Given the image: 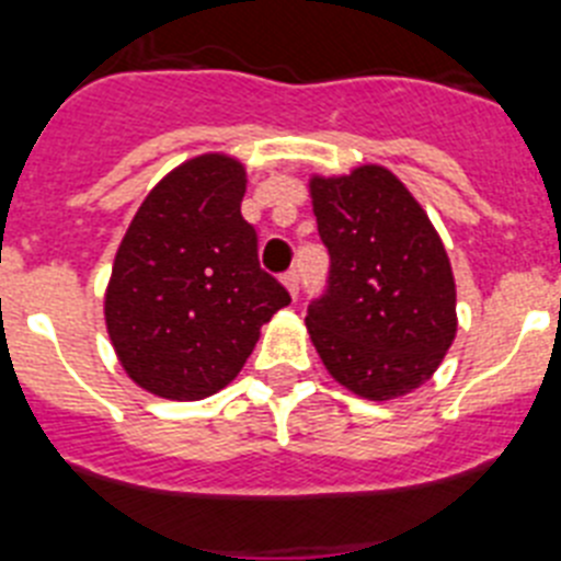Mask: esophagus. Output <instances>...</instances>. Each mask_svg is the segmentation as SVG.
Returning <instances> with one entry per match:
<instances>
[{"instance_id":"esophagus-1","label":"esophagus","mask_w":561,"mask_h":561,"mask_svg":"<svg viewBox=\"0 0 561 561\" xmlns=\"http://www.w3.org/2000/svg\"><path fill=\"white\" fill-rule=\"evenodd\" d=\"M284 286L286 291L291 295V300H297V291H300V275H297V270H289L284 275Z\"/></svg>"}]
</instances>
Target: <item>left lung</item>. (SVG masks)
<instances>
[{
    "mask_svg": "<svg viewBox=\"0 0 561 561\" xmlns=\"http://www.w3.org/2000/svg\"><path fill=\"white\" fill-rule=\"evenodd\" d=\"M329 291L306 329L325 370L359 399L390 401L433 379L458 334L449 255L427 210L385 165L309 176Z\"/></svg>",
    "mask_w": 561,
    "mask_h": 561,
    "instance_id": "1",
    "label": "left lung"
}]
</instances>
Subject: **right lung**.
I'll return each instance as SVG.
<instances>
[{
    "instance_id": "obj_1",
    "label": "right lung",
    "mask_w": 561,
    "mask_h": 561,
    "mask_svg": "<svg viewBox=\"0 0 561 561\" xmlns=\"http://www.w3.org/2000/svg\"><path fill=\"white\" fill-rule=\"evenodd\" d=\"M244 193V162L225 151L191 157L148 191L114 252L103 320L121 368L151 396L219 393L261 325L291 304L257 266Z\"/></svg>"
}]
</instances>
